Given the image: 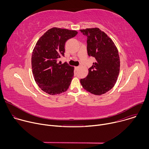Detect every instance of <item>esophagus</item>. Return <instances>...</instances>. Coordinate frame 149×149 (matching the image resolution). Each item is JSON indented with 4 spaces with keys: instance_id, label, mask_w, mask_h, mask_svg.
I'll list each match as a JSON object with an SVG mask.
<instances>
[{
    "instance_id": "esophagus-1",
    "label": "esophagus",
    "mask_w": 149,
    "mask_h": 149,
    "mask_svg": "<svg viewBox=\"0 0 149 149\" xmlns=\"http://www.w3.org/2000/svg\"><path fill=\"white\" fill-rule=\"evenodd\" d=\"M79 67H75V70H77L79 69Z\"/></svg>"
}]
</instances>
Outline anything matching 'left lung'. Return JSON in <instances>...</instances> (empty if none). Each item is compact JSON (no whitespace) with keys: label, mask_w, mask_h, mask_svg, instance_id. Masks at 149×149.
Wrapping results in <instances>:
<instances>
[{"label":"left lung","mask_w":149,"mask_h":149,"mask_svg":"<svg viewBox=\"0 0 149 149\" xmlns=\"http://www.w3.org/2000/svg\"><path fill=\"white\" fill-rule=\"evenodd\" d=\"M87 37V53L96 61L88 69L86 78L81 79L86 91L100 95L110 91L117 80L120 62L118 50L111 38L99 28L80 30Z\"/></svg>","instance_id":"obj_1"}]
</instances>
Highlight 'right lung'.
I'll return each mask as SVG.
<instances>
[{
  "label": "right lung",
  "mask_w": 149,
  "mask_h": 149,
  "mask_svg": "<svg viewBox=\"0 0 149 149\" xmlns=\"http://www.w3.org/2000/svg\"><path fill=\"white\" fill-rule=\"evenodd\" d=\"M77 33L76 31L52 28L36 42L31 59L32 73L39 88L48 94L63 93L70 86L74 67L57 61L64 56L65 42Z\"/></svg>",
  "instance_id": "right-lung-1"
}]
</instances>
